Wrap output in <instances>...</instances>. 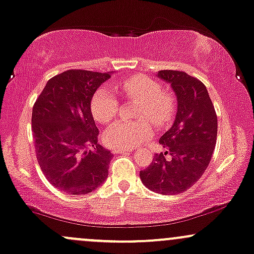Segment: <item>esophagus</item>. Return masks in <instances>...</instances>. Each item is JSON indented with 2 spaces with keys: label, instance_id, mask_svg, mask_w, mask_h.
Listing matches in <instances>:
<instances>
[{
  "label": "esophagus",
  "instance_id": "obj_1",
  "mask_svg": "<svg viewBox=\"0 0 254 254\" xmlns=\"http://www.w3.org/2000/svg\"><path fill=\"white\" fill-rule=\"evenodd\" d=\"M132 152V148H114V154H121V153H130Z\"/></svg>",
  "mask_w": 254,
  "mask_h": 254
}]
</instances>
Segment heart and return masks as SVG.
I'll list each match as a JSON object with an SVG mask.
<instances>
[{
  "mask_svg": "<svg viewBox=\"0 0 254 254\" xmlns=\"http://www.w3.org/2000/svg\"><path fill=\"white\" fill-rule=\"evenodd\" d=\"M119 89L127 99L136 100L140 106L136 112L138 121H119L111 125L104 133V142L112 148H132L152 136L153 127H168L176 114V97L163 90L160 83L152 78L132 76L124 79ZM119 110L118 99L108 89L100 88L94 93L90 111L96 122H111ZM151 122L149 123V122Z\"/></svg>",
  "mask_w": 254,
  "mask_h": 254,
  "instance_id": "heart-1",
  "label": "heart"
}]
</instances>
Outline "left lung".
I'll use <instances>...</instances> for the list:
<instances>
[{
    "instance_id": "obj_1",
    "label": "left lung",
    "mask_w": 254,
    "mask_h": 254,
    "mask_svg": "<svg viewBox=\"0 0 254 254\" xmlns=\"http://www.w3.org/2000/svg\"><path fill=\"white\" fill-rule=\"evenodd\" d=\"M157 76L170 83L177 96L175 123L159 140L165 149L140 172L155 193L180 194L200 180L212 158L217 140V114L201 80L183 71L163 69ZM170 155L169 161L166 154Z\"/></svg>"
}]
</instances>
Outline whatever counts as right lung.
<instances>
[{
    "label": "right lung",
    "instance_id": "add662e5",
    "mask_svg": "<svg viewBox=\"0 0 254 254\" xmlns=\"http://www.w3.org/2000/svg\"><path fill=\"white\" fill-rule=\"evenodd\" d=\"M111 73L68 69L50 78L32 108L36 155L50 185L69 195L105 182L112 153L97 143L90 101Z\"/></svg>",
    "mask_w": 254,
    "mask_h": 254
}]
</instances>
